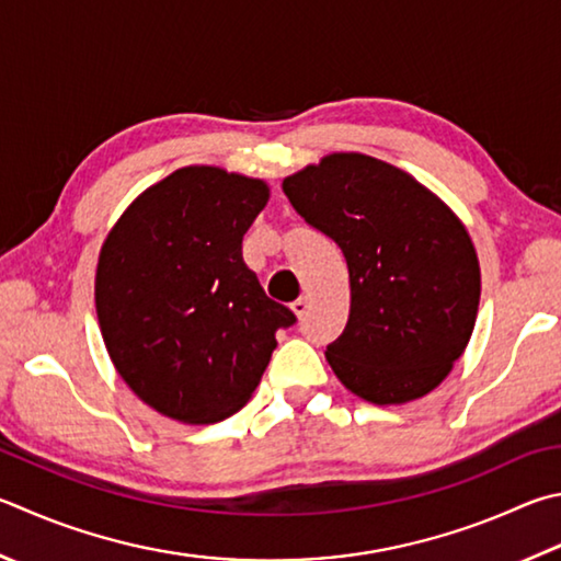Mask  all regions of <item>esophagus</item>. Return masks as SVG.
Wrapping results in <instances>:
<instances>
[{
    "label": "esophagus",
    "mask_w": 561,
    "mask_h": 561,
    "mask_svg": "<svg viewBox=\"0 0 561 561\" xmlns=\"http://www.w3.org/2000/svg\"><path fill=\"white\" fill-rule=\"evenodd\" d=\"M291 311H294V313H297V316H299V319H301V316L309 311V297H299L297 301H294V304H291Z\"/></svg>",
    "instance_id": "obj_1"
}]
</instances>
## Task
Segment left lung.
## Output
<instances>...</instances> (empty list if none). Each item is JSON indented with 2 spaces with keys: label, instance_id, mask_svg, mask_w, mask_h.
Listing matches in <instances>:
<instances>
[{
  "label": "left lung",
  "instance_id": "left-lung-1",
  "mask_svg": "<svg viewBox=\"0 0 561 561\" xmlns=\"http://www.w3.org/2000/svg\"><path fill=\"white\" fill-rule=\"evenodd\" d=\"M282 188L348 264V323L325 348L335 378L373 404L430 394L463 355L481 301L463 222L407 171L358 151L323 157Z\"/></svg>",
  "mask_w": 561,
  "mask_h": 561
}]
</instances>
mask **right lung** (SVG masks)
I'll return each instance as SVG.
<instances>
[{
    "mask_svg": "<svg viewBox=\"0 0 561 561\" xmlns=\"http://www.w3.org/2000/svg\"><path fill=\"white\" fill-rule=\"evenodd\" d=\"M267 201L262 179L183 167L107 232L100 331L119 378L159 414L183 424L236 414L270 365L274 333L297 321L242 260V236Z\"/></svg>",
    "mask_w": 561,
    "mask_h": 561,
    "instance_id": "right-lung-1",
    "label": "right lung"
}]
</instances>
